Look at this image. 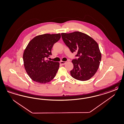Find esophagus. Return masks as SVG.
<instances>
[{"label": "esophagus", "mask_w": 124, "mask_h": 124, "mask_svg": "<svg viewBox=\"0 0 124 124\" xmlns=\"http://www.w3.org/2000/svg\"><path fill=\"white\" fill-rule=\"evenodd\" d=\"M67 62H64V61H61L60 62V64L62 65H63L64 64H65Z\"/></svg>", "instance_id": "esophagus-1"}]
</instances>
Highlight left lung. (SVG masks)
Masks as SVG:
<instances>
[{
    "instance_id": "1",
    "label": "left lung",
    "mask_w": 124,
    "mask_h": 124,
    "mask_svg": "<svg viewBox=\"0 0 124 124\" xmlns=\"http://www.w3.org/2000/svg\"><path fill=\"white\" fill-rule=\"evenodd\" d=\"M64 43L71 52H77L78 59L72 60L73 68L70 71L72 78L86 81L95 74L100 64L101 53L95 40L79 31L61 33Z\"/></svg>"
}]
</instances>
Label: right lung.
<instances>
[{"instance_id":"1","label":"right lung","mask_w":124,"mask_h":124,"mask_svg":"<svg viewBox=\"0 0 124 124\" xmlns=\"http://www.w3.org/2000/svg\"><path fill=\"white\" fill-rule=\"evenodd\" d=\"M61 34H45L33 38L24 51V67L32 80L46 84L52 80L59 68V63L46 60L52 55L53 45L60 40Z\"/></svg>"}]
</instances>
